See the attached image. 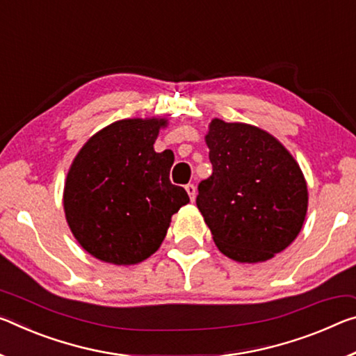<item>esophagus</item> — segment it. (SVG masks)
<instances>
[{"instance_id": "34e87169", "label": "esophagus", "mask_w": 356, "mask_h": 356, "mask_svg": "<svg viewBox=\"0 0 356 356\" xmlns=\"http://www.w3.org/2000/svg\"><path fill=\"white\" fill-rule=\"evenodd\" d=\"M185 190H187V193H188V196H190V200L191 201H195V196H196V187L193 184H188V185H185Z\"/></svg>"}]
</instances>
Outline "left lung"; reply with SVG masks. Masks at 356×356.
Segmentation results:
<instances>
[{"label":"left lung","mask_w":356,"mask_h":356,"mask_svg":"<svg viewBox=\"0 0 356 356\" xmlns=\"http://www.w3.org/2000/svg\"><path fill=\"white\" fill-rule=\"evenodd\" d=\"M212 176L198 185L196 206L218 250L259 263L285 250L302 228L307 184L295 158L273 134L213 118L206 134Z\"/></svg>","instance_id":"left-lung-1"}]
</instances>
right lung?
<instances>
[{
	"label": "right lung",
	"instance_id": "1",
	"mask_svg": "<svg viewBox=\"0 0 356 356\" xmlns=\"http://www.w3.org/2000/svg\"><path fill=\"white\" fill-rule=\"evenodd\" d=\"M166 118H125L93 134L67 171L66 222L90 255L136 264L160 249L171 217L190 201L169 180L172 152L154 144Z\"/></svg>",
	"mask_w": 356,
	"mask_h": 356
}]
</instances>
